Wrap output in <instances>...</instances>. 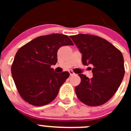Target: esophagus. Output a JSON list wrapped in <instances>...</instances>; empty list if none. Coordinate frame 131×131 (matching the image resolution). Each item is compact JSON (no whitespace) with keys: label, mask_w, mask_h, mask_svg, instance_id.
Segmentation results:
<instances>
[{"label":"esophagus","mask_w":131,"mask_h":131,"mask_svg":"<svg viewBox=\"0 0 131 131\" xmlns=\"http://www.w3.org/2000/svg\"><path fill=\"white\" fill-rule=\"evenodd\" d=\"M69 74H70V76L73 75L74 74H75V73H74L72 70H69Z\"/></svg>","instance_id":"obj_1"}]
</instances>
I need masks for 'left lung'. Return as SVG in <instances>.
Masks as SVG:
<instances>
[{"label": "left lung", "instance_id": "8db88e82", "mask_svg": "<svg viewBox=\"0 0 131 131\" xmlns=\"http://www.w3.org/2000/svg\"><path fill=\"white\" fill-rule=\"evenodd\" d=\"M70 38L82 54L83 65L93 66L91 79L79 74L81 81L75 88L77 98L88 106L104 104L114 95L124 77L122 53L98 36L78 34Z\"/></svg>", "mask_w": 131, "mask_h": 131}]
</instances>
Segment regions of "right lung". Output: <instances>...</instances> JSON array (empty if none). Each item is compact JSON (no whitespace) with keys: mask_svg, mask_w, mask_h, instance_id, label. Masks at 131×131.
Instances as JSON below:
<instances>
[{"mask_svg":"<svg viewBox=\"0 0 131 131\" xmlns=\"http://www.w3.org/2000/svg\"><path fill=\"white\" fill-rule=\"evenodd\" d=\"M67 45H73L68 36L54 33L38 37L18 50L11 72L18 92L25 101L42 106L57 96L69 73H58L50 67L57 63L59 48Z\"/></svg>","mask_w":131,"mask_h":131,"instance_id":"1","label":"right lung"}]
</instances>
